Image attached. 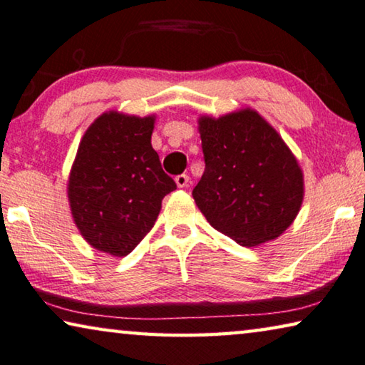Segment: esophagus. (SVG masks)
<instances>
[{
    "mask_svg": "<svg viewBox=\"0 0 365 365\" xmlns=\"http://www.w3.org/2000/svg\"><path fill=\"white\" fill-rule=\"evenodd\" d=\"M175 181H176V184H178V187H186V186H189V182H190V178L187 176V175H178L176 178H175Z\"/></svg>",
    "mask_w": 365,
    "mask_h": 365,
    "instance_id": "obj_1",
    "label": "esophagus"
}]
</instances>
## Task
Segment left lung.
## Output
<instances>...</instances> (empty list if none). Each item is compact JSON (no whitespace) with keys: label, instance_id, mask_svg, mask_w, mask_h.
<instances>
[{"label":"left lung","instance_id":"1","mask_svg":"<svg viewBox=\"0 0 365 365\" xmlns=\"http://www.w3.org/2000/svg\"><path fill=\"white\" fill-rule=\"evenodd\" d=\"M205 171L194 200L215 230L241 246L272 241L299 212L304 181L294 155L259 113L200 118Z\"/></svg>","mask_w":365,"mask_h":365}]
</instances>
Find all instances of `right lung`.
<instances>
[{
  "label": "right lung",
  "mask_w": 365,
  "mask_h": 365,
  "mask_svg": "<svg viewBox=\"0 0 365 365\" xmlns=\"http://www.w3.org/2000/svg\"><path fill=\"white\" fill-rule=\"evenodd\" d=\"M153 118L105 113L83 134L69 176V204L95 249L128 255L157 222L176 189L150 139Z\"/></svg>",
  "instance_id": "add662e5"
}]
</instances>
